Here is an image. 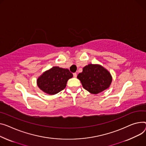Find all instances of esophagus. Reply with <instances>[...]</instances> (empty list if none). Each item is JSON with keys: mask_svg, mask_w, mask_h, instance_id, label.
Wrapping results in <instances>:
<instances>
[{"mask_svg": "<svg viewBox=\"0 0 146 146\" xmlns=\"http://www.w3.org/2000/svg\"><path fill=\"white\" fill-rule=\"evenodd\" d=\"M73 76H74V77H77V73H73Z\"/></svg>", "mask_w": 146, "mask_h": 146, "instance_id": "obj_1", "label": "esophagus"}]
</instances>
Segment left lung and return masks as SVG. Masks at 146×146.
<instances>
[{
	"instance_id": "8db88e82",
	"label": "left lung",
	"mask_w": 146,
	"mask_h": 146,
	"mask_svg": "<svg viewBox=\"0 0 146 146\" xmlns=\"http://www.w3.org/2000/svg\"><path fill=\"white\" fill-rule=\"evenodd\" d=\"M77 78L83 88L92 94H98L108 89L112 80L110 73L103 67L92 64L83 67Z\"/></svg>"
}]
</instances>
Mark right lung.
<instances>
[{"instance_id": "add662e5", "label": "right lung", "mask_w": 146, "mask_h": 146, "mask_svg": "<svg viewBox=\"0 0 146 146\" xmlns=\"http://www.w3.org/2000/svg\"><path fill=\"white\" fill-rule=\"evenodd\" d=\"M73 77V74L66 69L53 67L38 77L37 83L44 92L51 95L58 93L66 86L67 82Z\"/></svg>"}]
</instances>
